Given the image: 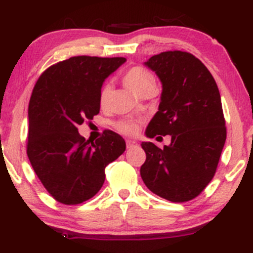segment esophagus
Segmentation results:
<instances>
[{
	"instance_id": "1",
	"label": "esophagus",
	"mask_w": 253,
	"mask_h": 253,
	"mask_svg": "<svg viewBox=\"0 0 253 253\" xmlns=\"http://www.w3.org/2000/svg\"><path fill=\"white\" fill-rule=\"evenodd\" d=\"M136 145H138V143H136V141H134V140H126V147H127V149H132V147L136 146Z\"/></svg>"
}]
</instances>
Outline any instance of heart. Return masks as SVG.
Wrapping results in <instances>:
<instances>
[{
	"instance_id": "b5f03b06",
	"label": "heart",
	"mask_w": 253,
	"mask_h": 253,
	"mask_svg": "<svg viewBox=\"0 0 253 253\" xmlns=\"http://www.w3.org/2000/svg\"><path fill=\"white\" fill-rule=\"evenodd\" d=\"M124 83L125 85L128 88L130 91L134 92L135 95H139L144 89L149 88L151 85H156V80L153 75L150 71L145 70L143 68H136L130 69L125 74L124 76ZM110 98V85L109 84H104L100 91V104L101 107H106L109 102ZM119 130L126 134H133L135 133L136 123L134 121H123V123L118 124Z\"/></svg>"
}]
</instances>
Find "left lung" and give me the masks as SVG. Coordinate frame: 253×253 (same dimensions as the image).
Here are the masks:
<instances>
[{
    "label": "left lung",
    "instance_id": "left-lung-1",
    "mask_svg": "<svg viewBox=\"0 0 253 253\" xmlns=\"http://www.w3.org/2000/svg\"><path fill=\"white\" fill-rule=\"evenodd\" d=\"M144 64L163 88L158 112L145 133L149 138L170 135L171 143L163 149L141 143L146 153L141 178L168 201H189L215 175L226 141L219 89L201 60L188 52H162Z\"/></svg>",
    "mask_w": 253,
    "mask_h": 253
}]
</instances>
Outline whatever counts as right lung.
<instances>
[{"label": "right lung", "mask_w": 253, "mask_h": 253, "mask_svg": "<svg viewBox=\"0 0 253 253\" xmlns=\"http://www.w3.org/2000/svg\"><path fill=\"white\" fill-rule=\"evenodd\" d=\"M126 58L71 57L42 72L28 106L27 156L34 172L58 202L78 205L96 195L104 168L126 150L123 136L104 130L97 140L78 133L100 113V91Z\"/></svg>", "instance_id": "right-lung-1"}]
</instances>
